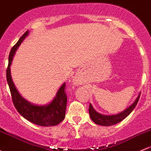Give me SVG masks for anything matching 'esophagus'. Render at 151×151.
<instances>
[{
    "mask_svg": "<svg viewBox=\"0 0 151 151\" xmlns=\"http://www.w3.org/2000/svg\"><path fill=\"white\" fill-rule=\"evenodd\" d=\"M75 82H76V83H77V84H80V80H75Z\"/></svg>",
    "mask_w": 151,
    "mask_h": 151,
    "instance_id": "esophagus-1",
    "label": "esophagus"
}]
</instances>
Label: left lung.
Instances as JSON below:
<instances>
[{
    "mask_svg": "<svg viewBox=\"0 0 151 151\" xmlns=\"http://www.w3.org/2000/svg\"><path fill=\"white\" fill-rule=\"evenodd\" d=\"M139 96H140V93H139L137 98H136L134 102L131 106H129L127 109L122 111L121 113L114 114V115H104V114L98 113L93 109L92 104H90V106H89V114H90V118L95 123L98 125H101V126H111V125L118 124L119 122H122V120L124 119L132 111L133 109L135 108L136 105L137 104Z\"/></svg>",
    "mask_w": 151,
    "mask_h": 151,
    "instance_id": "obj_1",
    "label": "left lung"
}]
</instances>
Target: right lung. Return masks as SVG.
Here are the masks:
<instances>
[{
    "label": "right lung",
    "instance_id": "1",
    "mask_svg": "<svg viewBox=\"0 0 151 151\" xmlns=\"http://www.w3.org/2000/svg\"><path fill=\"white\" fill-rule=\"evenodd\" d=\"M28 35L29 31H27L20 37L16 45L12 47L9 53V65L6 70V79L12 94L13 103L17 111L24 118L32 123L43 127L55 126L61 123L65 118L67 102V97L64 90L66 86L65 82L58 89L54 98L50 104L39 106L32 104L27 100L24 98L19 93L12 80L11 74V65L13 58L19 46L21 45Z\"/></svg>",
    "mask_w": 151,
    "mask_h": 151
}]
</instances>
